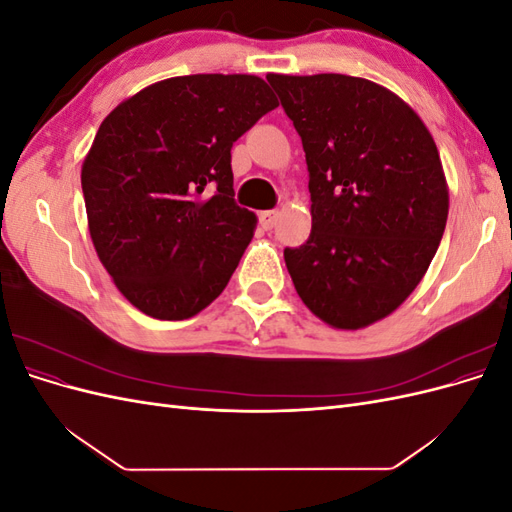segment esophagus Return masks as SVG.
I'll return each instance as SVG.
<instances>
[{"label":"esophagus","instance_id":"1","mask_svg":"<svg viewBox=\"0 0 512 512\" xmlns=\"http://www.w3.org/2000/svg\"><path fill=\"white\" fill-rule=\"evenodd\" d=\"M277 218H280V213H277V211H262L260 213V226L265 230H271L277 224Z\"/></svg>","mask_w":512,"mask_h":512}]
</instances>
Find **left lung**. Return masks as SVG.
I'll return each mask as SVG.
<instances>
[{
  "instance_id": "8db88e82",
  "label": "left lung",
  "mask_w": 512,
  "mask_h": 512,
  "mask_svg": "<svg viewBox=\"0 0 512 512\" xmlns=\"http://www.w3.org/2000/svg\"><path fill=\"white\" fill-rule=\"evenodd\" d=\"M309 170L312 232L286 247L309 312L356 331L404 303L438 252L448 185L433 136L391 89L346 74H267Z\"/></svg>"
}]
</instances>
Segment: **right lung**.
Wrapping results in <instances>:
<instances>
[{
  "label": "right lung",
  "instance_id": "right-lung-1",
  "mask_svg": "<svg viewBox=\"0 0 512 512\" xmlns=\"http://www.w3.org/2000/svg\"><path fill=\"white\" fill-rule=\"evenodd\" d=\"M277 106L254 74H192L117 104L83 160L91 243L115 286L158 320L220 297L256 215L235 203L230 149Z\"/></svg>",
  "mask_w": 512,
  "mask_h": 512
}]
</instances>
